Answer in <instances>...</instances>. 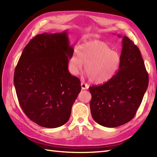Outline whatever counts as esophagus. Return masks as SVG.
<instances>
[{"label":"esophagus","instance_id":"obj_1","mask_svg":"<svg viewBox=\"0 0 157 157\" xmlns=\"http://www.w3.org/2000/svg\"><path fill=\"white\" fill-rule=\"evenodd\" d=\"M81 86H82V90H87V89L88 88V84H85V83H84V82H82Z\"/></svg>","mask_w":157,"mask_h":157}]
</instances>
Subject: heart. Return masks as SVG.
Masks as SVG:
<instances>
[{
  "label": "heart",
  "instance_id": "1",
  "mask_svg": "<svg viewBox=\"0 0 157 157\" xmlns=\"http://www.w3.org/2000/svg\"><path fill=\"white\" fill-rule=\"evenodd\" d=\"M122 58L118 52L113 51L106 42L89 41L79 46L77 55L73 54L69 61L73 74L82 71L83 65L86 74L92 83L102 84L111 79L121 67Z\"/></svg>",
  "mask_w": 157,
  "mask_h": 157
}]
</instances>
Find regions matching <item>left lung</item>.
<instances>
[{"label":"left lung","mask_w":157,"mask_h":157,"mask_svg":"<svg viewBox=\"0 0 157 157\" xmlns=\"http://www.w3.org/2000/svg\"><path fill=\"white\" fill-rule=\"evenodd\" d=\"M122 38V62L119 71L105 84L89 88L93 119L106 128H116L134 117L148 85V75L140 51L127 37Z\"/></svg>","instance_id":"left-lung-1"}]
</instances>
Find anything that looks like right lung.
I'll return each instance as SVG.
<instances>
[{"label": "right lung", "instance_id": "1", "mask_svg": "<svg viewBox=\"0 0 157 157\" xmlns=\"http://www.w3.org/2000/svg\"><path fill=\"white\" fill-rule=\"evenodd\" d=\"M74 49L68 33H43L23 49L14 73L20 106L38 125L55 128L68 121L81 91L79 78L68 70Z\"/></svg>", "mask_w": 157, "mask_h": 157}]
</instances>
